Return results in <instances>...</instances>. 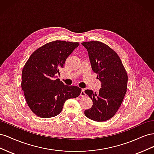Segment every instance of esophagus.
Listing matches in <instances>:
<instances>
[{
  "instance_id": "1",
  "label": "esophagus",
  "mask_w": 154,
  "mask_h": 154,
  "mask_svg": "<svg viewBox=\"0 0 154 154\" xmlns=\"http://www.w3.org/2000/svg\"><path fill=\"white\" fill-rule=\"evenodd\" d=\"M85 90L84 89H82V91H81V93H80V96L82 97H84L85 96Z\"/></svg>"
}]
</instances>
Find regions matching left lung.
Segmentation results:
<instances>
[{
    "label": "left lung",
    "mask_w": 154,
    "mask_h": 154,
    "mask_svg": "<svg viewBox=\"0 0 154 154\" xmlns=\"http://www.w3.org/2000/svg\"><path fill=\"white\" fill-rule=\"evenodd\" d=\"M88 51L92 71L101 83L99 91L85 90L92 100L86 117L95 122H105L117 112L127 92L128 76L119 56L109 46L99 41L82 44Z\"/></svg>",
    "instance_id": "left-lung-1"
}]
</instances>
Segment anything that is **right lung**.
<instances>
[{
    "instance_id": "obj_1",
    "label": "right lung",
    "mask_w": 154,
    "mask_h": 154,
    "mask_svg": "<svg viewBox=\"0 0 154 154\" xmlns=\"http://www.w3.org/2000/svg\"><path fill=\"white\" fill-rule=\"evenodd\" d=\"M78 42L56 40L32 53L23 67L21 86L31 111L42 118L59 114L67 100L75 98L82 89L63 84L57 74Z\"/></svg>"
}]
</instances>
